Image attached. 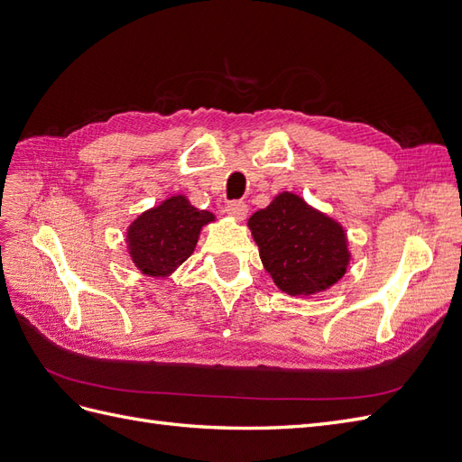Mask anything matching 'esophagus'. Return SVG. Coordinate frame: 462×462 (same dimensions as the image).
<instances>
[{"mask_svg":"<svg viewBox=\"0 0 462 462\" xmlns=\"http://www.w3.org/2000/svg\"><path fill=\"white\" fill-rule=\"evenodd\" d=\"M226 212H227L233 219L243 221V219L246 217V214H248V206H246L245 202L235 200V202H229V204L226 206Z\"/></svg>","mask_w":462,"mask_h":462,"instance_id":"esophagus-1","label":"esophagus"}]
</instances>
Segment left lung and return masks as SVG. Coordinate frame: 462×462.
Here are the masks:
<instances>
[{"instance_id": "obj_1", "label": "left lung", "mask_w": 462, "mask_h": 462, "mask_svg": "<svg viewBox=\"0 0 462 462\" xmlns=\"http://www.w3.org/2000/svg\"><path fill=\"white\" fill-rule=\"evenodd\" d=\"M248 229L265 272L291 297H310L333 287L351 262L341 223L295 192H279L270 206L250 216Z\"/></svg>"}]
</instances>
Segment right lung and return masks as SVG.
<instances>
[{
  "label": "right lung",
  "instance_id": "1",
  "mask_svg": "<svg viewBox=\"0 0 462 462\" xmlns=\"http://www.w3.org/2000/svg\"><path fill=\"white\" fill-rule=\"evenodd\" d=\"M212 221V212L194 208L185 194H173L131 223L125 236L129 256L144 275L170 277L194 253L202 227Z\"/></svg>",
  "mask_w": 462,
  "mask_h": 462
}]
</instances>
